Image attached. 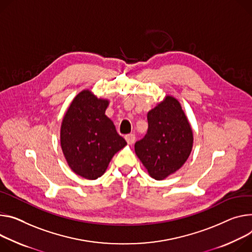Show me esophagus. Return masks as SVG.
<instances>
[{
  "label": "esophagus",
  "instance_id": "obj_1",
  "mask_svg": "<svg viewBox=\"0 0 252 252\" xmlns=\"http://www.w3.org/2000/svg\"><path fill=\"white\" fill-rule=\"evenodd\" d=\"M125 139L128 145H132L135 141V135L133 133H128L125 136Z\"/></svg>",
  "mask_w": 252,
  "mask_h": 252
}]
</instances>
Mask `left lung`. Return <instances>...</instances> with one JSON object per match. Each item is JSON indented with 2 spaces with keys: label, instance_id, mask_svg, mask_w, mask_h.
I'll return each instance as SVG.
<instances>
[{
  "label": "left lung",
  "instance_id": "1",
  "mask_svg": "<svg viewBox=\"0 0 252 252\" xmlns=\"http://www.w3.org/2000/svg\"><path fill=\"white\" fill-rule=\"evenodd\" d=\"M148 131L134 144V152L155 180H164L188 159L193 130L180 102L167 95L148 112Z\"/></svg>",
  "mask_w": 252,
  "mask_h": 252
}]
</instances>
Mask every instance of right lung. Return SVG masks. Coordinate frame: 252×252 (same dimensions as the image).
<instances>
[{
  "label": "right lung",
  "instance_id": "add662e5",
  "mask_svg": "<svg viewBox=\"0 0 252 252\" xmlns=\"http://www.w3.org/2000/svg\"><path fill=\"white\" fill-rule=\"evenodd\" d=\"M108 104V99L85 89L74 97L62 120L60 144L66 162L88 180L101 177L112 157L126 145L105 116Z\"/></svg>",
  "mask_w": 252,
  "mask_h": 252
}]
</instances>
